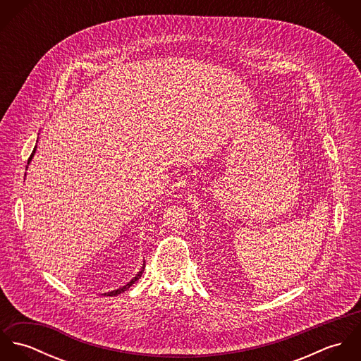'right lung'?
Here are the masks:
<instances>
[{"label": "right lung", "mask_w": 361, "mask_h": 361, "mask_svg": "<svg viewBox=\"0 0 361 361\" xmlns=\"http://www.w3.org/2000/svg\"><path fill=\"white\" fill-rule=\"evenodd\" d=\"M36 149H37V146H35V149H33V152H32V154L29 157V159H27V165L30 164V161H32V158L35 157V153H36ZM26 169H27V166H26ZM145 267H146V261H143V265H142V268H140V271L136 274V276H133L125 286H122V288H119V289H115V290H111V292H106V293H104V296H116V295H119V293H123L125 290H128L142 275H143V271H145Z\"/></svg>", "instance_id": "add662e5"}]
</instances>
